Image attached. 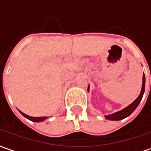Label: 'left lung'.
<instances>
[{
    "instance_id": "left-lung-1",
    "label": "left lung",
    "mask_w": 151,
    "mask_h": 151,
    "mask_svg": "<svg viewBox=\"0 0 151 151\" xmlns=\"http://www.w3.org/2000/svg\"><path fill=\"white\" fill-rule=\"evenodd\" d=\"M145 74L143 73V79H142V87H141V91H140V95L138 96V97L136 98L135 101H133L132 103H131L129 106H127V107H125L122 110L114 112L112 114L110 115H106L105 118L106 120H111V121H120V120H122V119L126 118L127 116H129L130 115L132 114L134 111L136 110V108L138 106L139 103L142 99L143 97V94L145 92ZM89 85L88 88V91H89Z\"/></svg>"
}]
</instances>
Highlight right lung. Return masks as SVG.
<instances>
[{
  "label": "right lung",
  "mask_w": 151,
  "mask_h": 151,
  "mask_svg": "<svg viewBox=\"0 0 151 151\" xmlns=\"http://www.w3.org/2000/svg\"><path fill=\"white\" fill-rule=\"evenodd\" d=\"M19 111L21 113V114L24 116L25 118L29 119V121H31V122H44L45 120H46L47 118H49L48 116H40V117H35V116H29L28 115L24 114V112H22L21 111Z\"/></svg>",
  "instance_id": "right-lung-1"
}]
</instances>
